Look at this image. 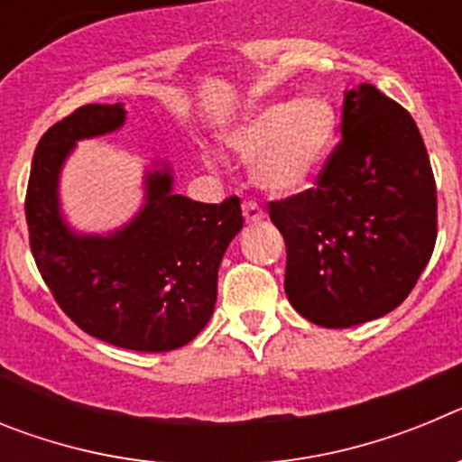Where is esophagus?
<instances>
[{"label":"esophagus","mask_w":462,"mask_h":462,"mask_svg":"<svg viewBox=\"0 0 462 462\" xmlns=\"http://www.w3.org/2000/svg\"><path fill=\"white\" fill-rule=\"evenodd\" d=\"M243 217H245V222H247V224H256V222H261V219H266V212L261 210L256 203L245 201L243 203Z\"/></svg>","instance_id":"1"}]
</instances>
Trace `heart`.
<instances>
[{
  "label": "heart",
  "instance_id": "1",
  "mask_svg": "<svg viewBox=\"0 0 462 462\" xmlns=\"http://www.w3.org/2000/svg\"><path fill=\"white\" fill-rule=\"evenodd\" d=\"M337 136V113L326 97L266 101L224 136L243 162H254L256 187L273 196H296L312 185ZM208 164L215 159L208 157Z\"/></svg>",
  "mask_w": 462,
  "mask_h": 462
}]
</instances>
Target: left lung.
Wrapping results in <instances>:
<instances>
[{
	"label": "left lung",
	"mask_w": 462,
	"mask_h": 462,
	"mask_svg": "<svg viewBox=\"0 0 462 462\" xmlns=\"http://www.w3.org/2000/svg\"><path fill=\"white\" fill-rule=\"evenodd\" d=\"M342 141L317 189L271 203L298 314L349 328L398 308L430 261L438 191L419 126L374 85L346 89Z\"/></svg>",
	"instance_id": "1"
}]
</instances>
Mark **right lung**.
Returning <instances> with one entry per match:
<instances>
[{"label": "right lung", "instance_id": "obj_1", "mask_svg": "<svg viewBox=\"0 0 462 462\" xmlns=\"http://www.w3.org/2000/svg\"><path fill=\"white\" fill-rule=\"evenodd\" d=\"M125 104H89L43 134L32 162L24 215L32 254L60 308L92 337L134 352H171L194 340L217 303V273L243 228L240 199L191 201L173 169L154 159L143 206L110 234L67 222L60 178L76 143L122 129Z\"/></svg>", "mask_w": 462, "mask_h": 462}]
</instances>
